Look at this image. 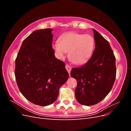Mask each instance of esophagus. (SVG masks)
Segmentation results:
<instances>
[{
	"label": "esophagus",
	"instance_id": "esophagus-1",
	"mask_svg": "<svg viewBox=\"0 0 131 131\" xmlns=\"http://www.w3.org/2000/svg\"><path fill=\"white\" fill-rule=\"evenodd\" d=\"M66 68L67 70V71H68V73L70 74V71H71V69H72V67H71L70 66H69L68 64H66Z\"/></svg>",
	"mask_w": 131,
	"mask_h": 131
}]
</instances>
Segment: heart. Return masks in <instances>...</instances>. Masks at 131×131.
<instances>
[{
  "label": "heart",
  "mask_w": 131,
  "mask_h": 131,
  "mask_svg": "<svg viewBox=\"0 0 131 131\" xmlns=\"http://www.w3.org/2000/svg\"><path fill=\"white\" fill-rule=\"evenodd\" d=\"M94 47L93 38L89 34L69 32L63 34L58 42L53 45L56 57H64L68 51V58L75 64H82L88 61L92 55Z\"/></svg>",
  "instance_id": "obj_1"
}]
</instances>
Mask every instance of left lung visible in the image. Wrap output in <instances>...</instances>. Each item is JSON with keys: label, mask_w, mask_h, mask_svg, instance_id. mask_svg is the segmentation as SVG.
<instances>
[{"label": "left lung", "mask_w": 131, "mask_h": 131, "mask_svg": "<svg viewBox=\"0 0 131 131\" xmlns=\"http://www.w3.org/2000/svg\"><path fill=\"white\" fill-rule=\"evenodd\" d=\"M95 49L85 64L72 68L71 77L77 81L75 98L87 106L98 103L112 89L116 79L115 57L109 42L93 29Z\"/></svg>", "instance_id": "left-lung-1"}]
</instances>
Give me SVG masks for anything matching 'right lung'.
<instances>
[{"label": "right lung", "mask_w": 131, "mask_h": 131, "mask_svg": "<svg viewBox=\"0 0 131 131\" xmlns=\"http://www.w3.org/2000/svg\"><path fill=\"white\" fill-rule=\"evenodd\" d=\"M52 29L35 30L23 40L15 60L18 88L27 100L40 105L56 101L59 90L68 80L66 64L55 57Z\"/></svg>", "instance_id": "obj_1"}]
</instances>
